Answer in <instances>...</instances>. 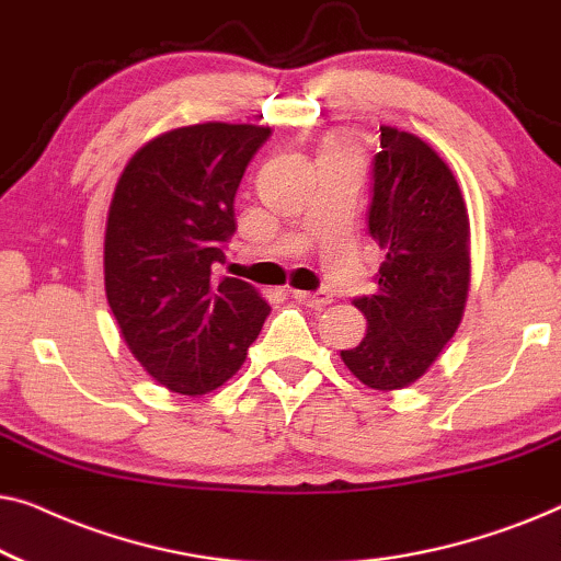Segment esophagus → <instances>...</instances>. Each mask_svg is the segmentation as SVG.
Instances as JSON below:
<instances>
[{
  "instance_id": "esophagus-1",
  "label": "esophagus",
  "mask_w": 561,
  "mask_h": 561,
  "mask_svg": "<svg viewBox=\"0 0 561 561\" xmlns=\"http://www.w3.org/2000/svg\"><path fill=\"white\" fill-rule=\"evenodd\" d=\"M294 298L298 301L311 306V309H324L334 301V296L329 294V290H294Z\"/></svg>"
}]
</instances>
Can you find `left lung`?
<instances>
[{
    "label": "left lung",
    "instance_id": "1",
    "mask_svg": "<svg viewBox=\"0 0 561 561\" xmlns=\"http://www.w3.org/2000/svg\"><path fill=\"white\" fill-rule=\"evenodd\" d=\"M367 234L386 250L375 294L357 296L365 340L342 350L375 390L411 386L455 336L470 288V219L449 165L416 135L380 127Z\"/></svg>",
    "mask_w": 561,
    "mask_h": 561
}]
</instances>
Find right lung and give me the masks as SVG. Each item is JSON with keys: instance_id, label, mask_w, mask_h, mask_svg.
Wrapping results in <instances>:
<instances>
[{"instance_id": "add662e5", "label": "right lung", "mask_w": 561, "mask_h": 561, "mask_svg": "<svg viewBox=\"0 0 561 561\" xmlns=\"http://www.w3.org/2000/svg\"><path fill=\"white\" fill-rule=\"evenodd\" d=\"M271 127L206 122L137 150L106 219V301L127 347L173 393L202 396L240 370L271 306L217 278L237 232L234 194Z\"/></svg>"}]
</instances>
